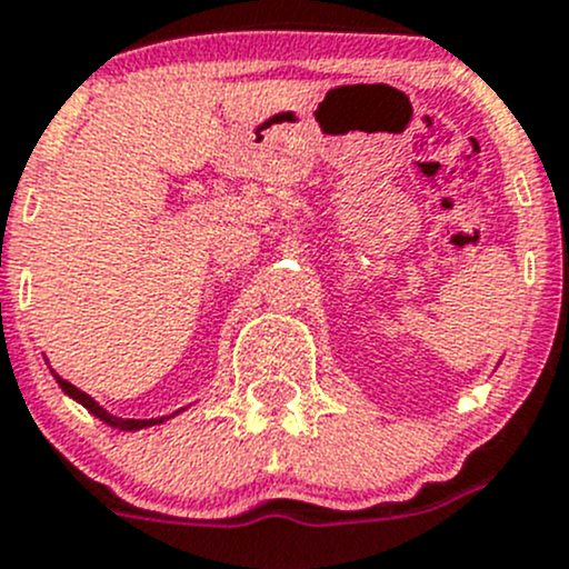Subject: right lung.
<instances>
[{"label": "right lung", "mask_w": 569, "mask_h": 569, "mask_svg": "<svg viewBox=\"0 0 569 569\" xmlns=\"http://www.w3.org/2000/svg\"><path fill=\"white\" fill-rule=\"evenodd\" d=\"M51 375H54V380H57V383H60V389L66 391V395L70 397V400H76V402H79V406H84L87 411H90L92 416H96V419H101L103 425L114 427V430L137 432V430H142V427H153V425H161V421L172 419L174 413L186 411V408H180V411H174V413H169V416H158V419H122V416H114V413H109L107 408H103V406H98V402L92 400V397L87 395V391L76 389L73 383H68V380H66V378H60V375H57L54 370H51Z\"/></svg>", "instance_id": "add662e5"}]
</instances>
